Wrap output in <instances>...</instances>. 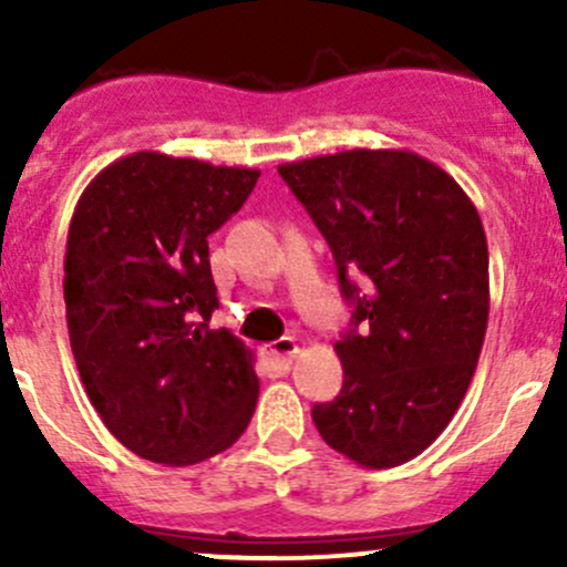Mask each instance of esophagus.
Masks as SVG:
<instances>
[{
  "instance_id": "esophagus-1",
  "label": "esophagus",
  "mask_w": 567,
  "mask_h": 567,
  "mask_svg": "<svg viewBox=\"0 0 567 567\" xmlns=\"http://www.w3.org/2000/svg\"><path fill=\"white\" fill-rule=\"evenodd\" d=\"M296 351H299L296 340H290V337H282V340H277V342H271V346H266V359L274 364V368L288 370L290 362H293Z\"/></svg>"
}]
</instances>
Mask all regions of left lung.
I'll list each match as a JSON object with an SVG mask.
<instances>
[{
	"mask_svg": "<svg viewBox=\"0 0 567 567\" xmlns=\"http://www.w3.org/2000/svg\"><path fill=\"white\" fill-rule=\"evenodd\" d=\"M279 175L353 305V329L334 342L346 381L312 422L359 466H400L436 442L472 384L491 301L483 221L453 175L411 151L353 147Z\"/></svg>",
	"mask_w": 567,
	"mask_h": 567,
	"instance_id": "left-lung-1",
	"label": "left lung"
}]
</instances>
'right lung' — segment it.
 I'll use <instances>...</instances> for the list:
<instances>
[{
    "mask_svg": "<svg viewBox=\"0 0 567 567\" xmlns=\"http://www.w3.org/2000/svg\"><path fill=\"white\" fill-rule=\"evenodd\" d=\"M260 169L140 151L90 181L65 247V318L79 375L114 439L167 466L225 453L255 414V353L227 329L208 236Z\"/></svg>",
    "mask_w": 567,
    "mask_h": 567,
    "instance_id": "right-lung-1",
    "label": "right lung"
}]
</instances>
